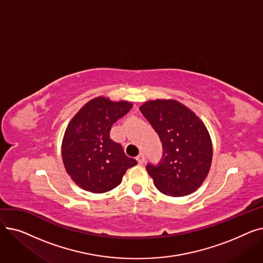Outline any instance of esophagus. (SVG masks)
<instances>
[{"mask_svg":"<svg viewBox=\"0 0 263 263\" xmlns=\"http://www.w3.org/2000/svg\"><path fill=\"white\" fill-rule=\"evenodd\" d=\"M136 160H137V162H139V164H143L145 162V155L144 154H140L139 156L136 157Z\"/></svg>","mask_w":263,"mask_h":263,"instance_id":"esophagus-1","label":"esophagus"}]
</instances>
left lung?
Masks as SVG:
<instances>
[{
	"label": "left lung",
	"mask_w": 263,
	"mask_h": 263,
	"mask_svg": "<svg viewBox=\"0 0 263 263\" xmlns=\"http://www.w3.org/2000/svg\"><path fill=\"white\" fill-rule=\"evenodd\" d=\"M140 109L159 134L164 150L160 165L146 167L156 187L173 197L195 192L208 176L213 156L211 137L202 120L174 99L149 100Z\"/></svg>",
	"instance_id": "8db88e82"
}]
</instances>
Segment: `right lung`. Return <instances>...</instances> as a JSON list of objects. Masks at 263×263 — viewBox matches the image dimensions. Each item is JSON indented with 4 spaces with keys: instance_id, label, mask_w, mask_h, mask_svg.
Wrapping results in <instances>:
<instances>
[{
    "instance_id": "add662e5",
    "label": "right lung",
    "mask_w": 263,
    "mask_h": 263,
    "mask_svg": "<svg viewBox=\"0 0 263 263\" xmlns=\"http://www.w3.org/2000/svg\"><path fill=\"white\" fill-rule=\"evenodd\" d=\"M132 102L99 96L83 105L66 128L62 158L67 174L81 189L101 194L115 189L136 160L110 139L113 123L126 115Z\"/></svg>"
}]
</instances>
